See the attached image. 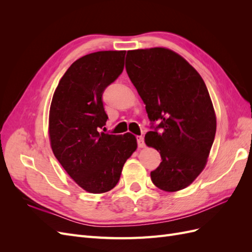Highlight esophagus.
Here are the masks:
<instances>
[{"instance_id": "34e87169", "label": "esophagus", "mask_w": 252, "mask_h": 252, "mask_svg": "<svg viewBox=\"0 0 252 252\" xmlns=\"http://www.w3.org/2000/svg\"><path fill=\"white\" fill-rule=\"evenodd\" d=\"M136 142H138V146L140 148H143L145 146V142H144V138L142 135H136Z\"/></svg>"}]
</instances>
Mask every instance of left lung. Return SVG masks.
Returning <instances> with one entry per match:
<instances>
[{
  "label": "left lung",
  "instance_id": "left-lung-1",
  "mask_svg": "<svg viewBox=\"0 0 252 252\" xmlns=\"http://www.w3.org/2000/svg\"><path fill=\"white\" fill-rule=\"evenodd\" d=\"M126 71L151 122L145 143L162 158L152 183L168 192L186 188L204 169L216 136L207 87L185 59L161 47L127 51Z\"/></svg>",
  "mask_w": 252,
  "mask_h": 252
}]
</instances>
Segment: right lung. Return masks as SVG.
Wrapping results in <instances>:
<instances>
[{"label": "right lung", "mask_w": 252, "mask_h": 252, "mask_svg": "<svg viewBox=\"0 0 252 252\" xmlns=\"http://www.w3.org/2000/svg\"><path fill=\"white\" fill-rule=\"evenodd\" d=\"M126 51H97L68 68L53 94L49 112L50 144L70 178L91 193L118 184L127 158L136 149L131 133L100 132L108 116L103 94L123 72Z\"/></svg>", "instance_id": "1"}]
</instances>
